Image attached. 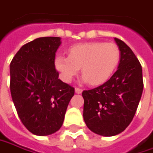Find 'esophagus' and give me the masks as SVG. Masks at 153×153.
<instances>
[{
    "instance_id": "obj_1",
    "label": "esophagus",
    "mask_w": 153,
    "mask_h": 153,
    "mask_svg": "<svg viewBox=\"0 0 153 153\" xmlns=\"http://www.w3.org/2000/svg\"><path fill=\"white\" fill-rule=\"evenodd\" d=\"M82 91H83V90L80 89V88H78V87L75 88V92L77 94H80V93H82Z\"/></svg>"
}]
</instances>
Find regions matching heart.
<instances>
[{
  "mask_svg": "<svg viewBox=\"0 0 153 153\" xmlns=\"http://www.w3.org/2000/svg\"><path fill=\"white\" fill-rule=\"evenodd\" d=\"M120 59L121 50L115 43L91 42L72 46L68 57L56 59V67L62 79L67 83L71 82L81 68L84 81L98 85L112 76Z\"/></svg>",
  "mask_w": 153,
  "mask_h": 153,
  "instance_id": "heart-1",
  "label": "heart"
}]
</instances>
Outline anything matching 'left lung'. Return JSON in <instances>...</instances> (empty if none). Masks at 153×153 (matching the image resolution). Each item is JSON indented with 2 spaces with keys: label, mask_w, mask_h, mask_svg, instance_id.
Returning a JSON list of instances; mask_svg holds the SVG:
<instances>
[{
  "label": "left lung",
  "mask_w": 153,
  "mask_h": 153,
  "mask_svg": "<svg viewBox=\"0 0 153 153\" xmlns=\"http://www.w3.org/2000/svg\"><path fill=\"white\" fill-rule=\"evenodd\" d=\"M121 50L118 69L108 81L84 91V120L87 128L103 136H114L126 129L135 115L142 95V68L123 41L115 38Z\"/></svg>",
  "instance_id": "obj_1"
}]
</instances>
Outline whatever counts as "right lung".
<instances>
[{
	"instance_id": "1",
	"label": "right lung",
	"mask_w": 153,
	"mask_h": 153,
	"mask_svg": "<svg viewBox=\"0 0 153 153\" xmlns=\"http://www.w3.org/2000/svg\"><path fill=\"white\" fill-rule=\"evenodd\" d=\"M61 38L39 37L25 43L10 63V91L18 116L33 134L61 128L74 88L58 79L55 57Z\"/></svg>"
}]
</instances>
